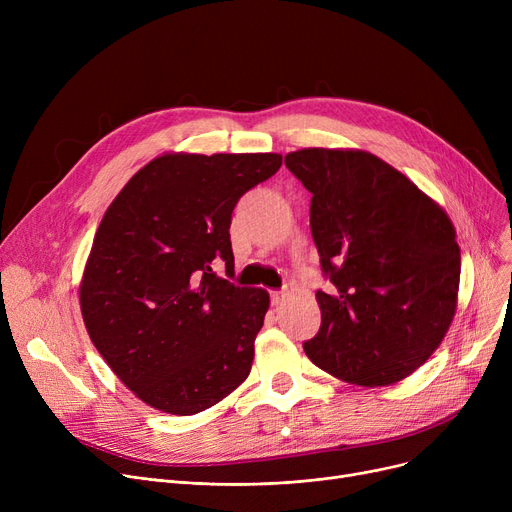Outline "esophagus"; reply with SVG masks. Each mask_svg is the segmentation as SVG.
Returning <instances> with one entry per match:
<instances>
[{
	"label": "esophagus",
	"instance_id": "obj_1",
	"mask_svg": "<svg viewBox=\"0 0 512 512\" xmlns=\"http://www.w3.org/2000/svg\"><path fill=\"white\" fill-rule=\"evenodd\" d=\"M284 301V292L282 290H274L272 292V305H280Z\"/></svg>",
	"mask_w": 512,
	"mask_h": 512
}]
</instances>
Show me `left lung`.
Returning <instances> with one entry per match:
<instances>
[{
	"label": "left lung",
	"instance_id": "1",
	"mask_svg": "<svg viewBox=\"0 0 512 512\" xmlns=\"http://www.w3.org/2000/svg\"><path fill=\"white\" fill-rule=\"evenodd\" d=\"M311 197V234L332 290H317L307 357L357 386L405 380L440 346L456 311L461 249L446 211L359 149L284 157Z\"/></svg>",
	"mask_w": 512,
	"mask_h": 512
}]
</instances>
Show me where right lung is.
<instances>
[{
  "label": "right lung",
  "mask_w": 512,
  "mask_h": 512,
  "mask_svg": "<svg viewBox=\"0 0 512 512\" xmlns=\"http://www.w3.org/2000/svg\"><path fill=\"white\" fill-rule=\"evenodd\" d=\"M280 166L278 153H166L107 207L80 311L99 355L149 407L195 415L247 380L270 294L213 267L234 276L232 211Z\"/></svg>",
  "instance_id": "add662e5"
}]
</instances>
